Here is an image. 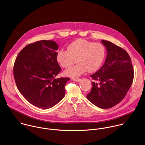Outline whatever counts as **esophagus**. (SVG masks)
<instances>
[{"instance_id": "obj_1", "label": "esophagus", "mask_w": 145, "mask_h": 145, "mask_svg": "<svg viewBox=\"0 0 145 145\" xmlns=\"http://www.w3.org/2000/svg\"><path fill=\"white\" fill-rule=\"evenodd\" d=\"M73 80L76 81V82H79V81H81V79L80 78H73Z\"/></svg>"}]
</instances>
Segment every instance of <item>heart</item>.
Wrapping results in <instances>:
<instances>
[{
    "instance_id": "1",
    "label": "heart",
    "mask_w": 145,
    "mask_h": 145,
    "mask_svg": "<svg viewBox=\"0 0 145 145\" xmlns=\"http://www.w3.org/2000/svg\"><path fill=\"white\" fill-rule=\"evenodd\" d=\"M106 56V49L100 43L93 42L84 39L76 40L68 45L67 50H60L57 60L61 67L68 68L76 59L77 64L65 71L64 75L77 78L86 72L97 71Z\"/></svg>"
}]
</instances>
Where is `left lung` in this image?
<instances>
[{"label": "left lung", "instance_id": "1", "mask_svg": "<svg viewBox=\"0 0 145 145\" xmlns=\"http://www.w3.org/2000/svg\"><path fill=\"white\" fill-rule=\"evenodd\" d=\"M107 51L106 58L101 68L90 77L92 88L87 99L101 109L110 108L119 103L132 85L134 71L127 52L112 42L102 40Z\"/></svg>", "mask_w": 145, "mask_h": 145}]
</instances>
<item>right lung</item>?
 <instances>
[{"instance_id": "right-lung-1", "label": "right lung", "mask_w": 145, "mask_h": 145, "mask_svg": "<svg viewBox=\"0 0 145 145\" xmlns=\"http://www.w3.org/2000/svg\"><path fill=\"white\" fill-rule=\"evenodd\" d=\"M58 44L41 40L25 46L14 62L13 74L20 93L39 108H52L64 97L69 78H56L61 71L57 60Z\"/></svg>"}]
</instances>
